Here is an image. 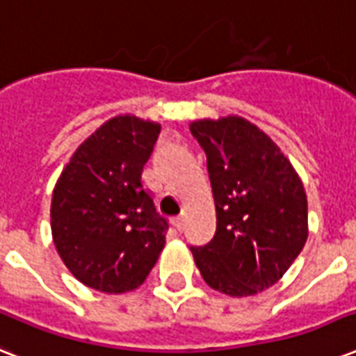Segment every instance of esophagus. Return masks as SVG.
Masks as SVG:
<instances>
[{"label":"esophagus","instance_id":"esophagus-1","mask_svg":"<svg viewBox=\"0 0 356 356\" xmlns=\"http://www.w3.org/2000/svg\"><path fill=\"white\" fill-rule=\"evenodd\" d=\"M172 223H173V227L177 229V231H183V229H184V216L173 218Z\"/></svg>","mask_w":356,"mask_h":356}]
</instances>
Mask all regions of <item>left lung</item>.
I'll return each instance as SVG.
<instances>
[{"label":"left lung","instance_id":"1","mask_svg":"<svg viewBox=\"0 0 356 356\" xmlns=\"http://www.w3.org/2000/svg\"><path fill=\"white\" fill-rule=\"evenodd\" d=\"M207 153L216 233L192 248L211 288L248 298L273 286L309 236L303 183L279 145L242 116L190 122Z\"/></svg>","mask_w":356,"mask_h":356}]
</instances>
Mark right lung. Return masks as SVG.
<instances>
[{"instance_id": "1", "label": "right lung", "mask_w": 356, "mask_h": 356, "mask_svg": "<svg viewBox=\"0 0 356 356\" xmlns=\"http://www.w3.org/2000/svg\"><path fill=\"white\" fill-rule=\"evenodd\" d=\"M161 123L118 114L70 156L51 197V234L70 273L105 293H125L149 275L168 222L142 184Z\"/></svg>"}]
</instances>
